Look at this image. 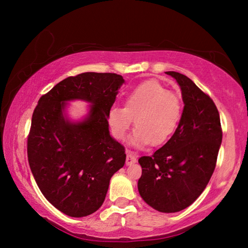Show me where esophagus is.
<instances>
[{
    "label": "esophagus",
    "instance_id": "34e87169",
    "mask_svg": "<svg viewBox=\"0 0 248 248\" xmlns=\"http://www.w3.org/2000/svg\"><path fill=\"white\" fill-rule=\"evenodd\" d=\"M137 162V157L134 156V154L132 152L128 151L127 152V158H125V164L127 165H132Z\"/></svg>",
    "mask_w": 248,
    "mask_h": 248
}]
</instances>
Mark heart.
Masks as SVG:
<instances>
[{
  "mask_svg": "<svg viewBox=\"0 0 248 248\" xmlns=\"http://www.w3.org/2000/svg\"><path fill=\"white\" fill-rule=\"evenodd\" d=\"M124 107L108 111V124L117 139H124L134 118L136 129L130 144L137 148L161 145L173 136L182 115L178 97L156 81H146L124 96Z\"/></svg>",
  "mask_w": 248,
  "mask_h": 248,
  "instance_id": "obj_1",
  "label": "heart"
}]
</instances>
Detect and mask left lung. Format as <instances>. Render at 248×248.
Instances as JSON below:
<instances>
[{"label":"left lung","instance_id":"8db88e82","mask_svg":"<svg viewBox=\"0 0 248 248\" xmlns=\"http://www.w3.org/2000/svg\"><path fill=\"white\" fill-rule=\"evenodd\" d=\"M184 110L173 137L151 156H142L138 190L159 212L182 211L196 201L215 171L222 142L220 115L213 100L186 75L174 71Z\"/></svg>","mask_w":248,"mask_h":248}]
</instances>
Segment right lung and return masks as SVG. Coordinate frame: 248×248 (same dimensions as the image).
Here are the masks:
<instances>
[{"label":"right lung","mask_w":248,"mask_h":248,"mask_svg":"<svg viewBox=\"0 0 248 248\" xmlns=\"http://www.w3.org/2000/svg\"><path fill=\"white\" fill-rule=\"evenodd\" d=\"M124 83L116 73L85 72L58 83L39 99L27 140L28 162L40 191L73 217L102 207L109 182L124 165V148L109 133L108 111ZM71 100L90 104L84 119L65 114Z\"/></svg>","instance_id":"1"}]
</instances>
